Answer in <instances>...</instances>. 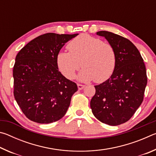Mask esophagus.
<instances>
[{
  "mask_svg": "<svg viewBox=\"0 0 156 156\" xmlns=\"http://www.w3.org/2000/svg\"><path fill=\"white\" fill-rule=\"evenodd\" d=\"M84 87V85H83V84H78V88L79 90H82V89H83Z\"/></svg>",
  "mask_w": 156,
  "mask_h": 156,
  "instance_id": "obj_1",
  "label": "esophagus"
}]
</instances>
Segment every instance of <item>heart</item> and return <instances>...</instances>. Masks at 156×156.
<instances>
[{"mask_svg": "<svg viewBox=\"0 0 156 156\" xmlns=\"http://www.w3.org/2000/svg\"><path fill=\"white\" fill-rule=\"evenodd\" d=\"M67 49L69 51H60L56 56L58 68L66 78H74L81 66L83 69L78 79L84 82L94 80L98 83H103L114 72L115 49L102 39L83 34L72 39Z\"/></svg>", "mask_w": 156, "mask_h": 156, "instance_id": "obj_1", "label": "heart"}]
</instances>
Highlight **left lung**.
Returning <instances> with one entry per match:
<instances>
[{"instance_id": "left-lung-1", "label": "left lung", "mask_w": 156, "mask_h": 156, "mask_svg": "<svg viewBox=\"0 0 156 156\" xmlns=\"http://www.w3.org/2000/svg\"><path fill=\"white\" fill-rule=\"evenodd\" d=\"M114 47L116 65L111 77L96 85L90 102L92 113L98 120L116 126L130 119L144 99L147 83L146 67L137 47L128 40L110 31H100Z\"/></svg>"}]
</instances>
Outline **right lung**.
<instances>
[{
    "mask_svg": "<svg viewBox=\"0 0 156 156\" xmlns=\"http://www.w3.org/2000/svg\"><path fill=\"white\" fill-rule=\"evenodd\" d=\"M78 34H43L16 55L13 69L14 96L30 120L54 122L67 112L78 87L59 72L56 56L65 44Z\"/></svg>",
    "mask_w": 156,
    "mask_h": 156,
    "instance_id": "add662e5",
    "label": "right lung"
}]
</instances>
